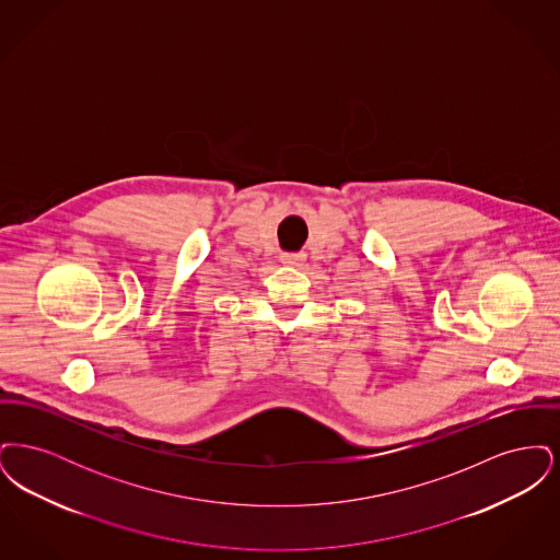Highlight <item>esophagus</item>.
Listing matches in <instances>:
<instances>
[{"label": "esophagus", "instance_id": "esophagus-1", "mask_svg": "<svg viewBox=\"0 0 560 560\" xmlns=\"http://www.w3.org/2000/svg\"><path fill=\"white\" fill-rule=\"evenodd\" d=\"M283 262L298 265V262H302V254H283Z\"/></svg>", "mask_w": 560, "mask_h": 560}]
</instances>
